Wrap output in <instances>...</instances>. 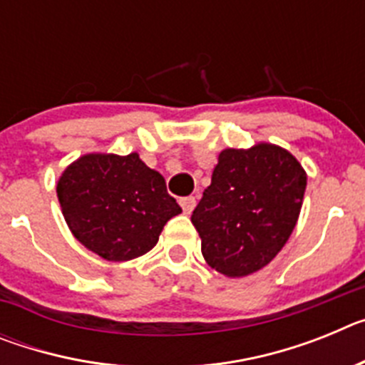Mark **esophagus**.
I'll list each match as a JSON object with an SVG mask.
<instances>
[{"label": "esophagus", "mask_w": 365, "mask_h": 365, "mask_svg": "<svg viewBox=\"0 0 365 365\" xmlns=\"http://www.w3.org/2000/svg\"><path fill=\"white\" fill-rule=\"evenodd\" d=\"M179 202H180V206H182L185 214H192V210L195 208V205H197V201H195V197H193V195H188V197L179 199Z\"/></svg>", "instance_id": "obj_1"}]
</instances>
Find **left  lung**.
<instances>
[{"mask_svg": "<svg viewBox=\"0 0 365 365\" xmlns=\"http://www.w3.org/2000/svg\"><path fill=\"white\" fill-rule=\"evenodd\" d=\"M305 186L307 173L283 148L222 150L192 214L206 263L228 278L269 265L294 230Z\"/></svg>", "mask_w": 365, "mask_h": 365, "instance_id": "1", "label": "left lung"}]
</instances>
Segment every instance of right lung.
Wrapping results in <instances>:
<instances>
[{"label": "right lung", "mask_w": 365, "mask_h": 365, "mask_svg": "<svg viewBox=\"0 0 365 365\" xmlns=\"http://www.w3.org/2000/svg\"><path fill=\"white\" fill-rule=\"evenodd\" d=\"M56 193L74 237L108 261L150 252L164 225L182 212L164 177L137 153L83 155L66 168Z\"/></svg>", "instance_id": "obj_1"}]
</instances>
